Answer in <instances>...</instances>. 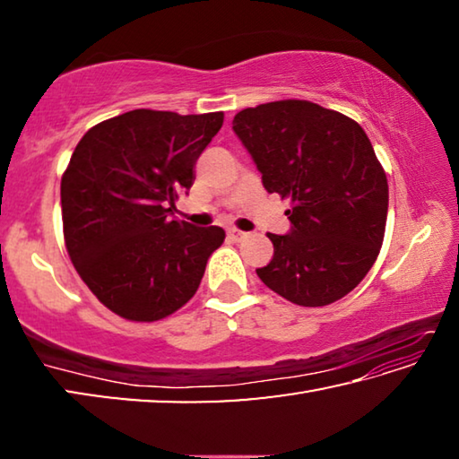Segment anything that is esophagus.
<instances>
[{
	"label": "esophagus",
	"mask_w": 459,
	"mask_h": 459,
	"mask_svg": "<svg viewBox=\"0 0 459 459\" xmlns=\"http://www.w3.org/2000/svg\"><path fill=\"white\" fill-rule=\"evenodd\" d=\"M229 237H230L232 240H243V238L247 237V232H245V230H238V229H230V230H229Z\"/></svg>",
	"instance_id": "34e87169"
}]
</instances>
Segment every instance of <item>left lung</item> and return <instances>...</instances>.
<instances>
[{"label": "left lung", "mask_w": 459, "mask_h": 459, "mask_svg": "<svg viewBox=\"0 0 459 459\" xmlns=\"http://www.w3.org/2000/svg\"><path fill=\"white\" fill-rule=\"evenodd\" d=\"M232 129L265 190L291 202L290 235L267 232L273 259L259 279L304 307L342 299L375 265L386 227V174L364 129L299 99L243 108Z\"/></svg>", "instance_id": "8db88e82"}]
</instances>
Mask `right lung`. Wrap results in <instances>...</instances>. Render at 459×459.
Returning a JSON list of instances; mask_svg holds the SVG:
<instances>
[{"label": "right lung", "mask_w": 459, "mask_h": 459, "mask_svg": "<svg viewBox=\"0 0 459 459\" xmlns=\"http://www.w3.org/2000/svg\"><path fill=\"white\" fill-rule=\"evenodd\" d=\"M224 113L135 108L97 123L62 174L65 245L92 295L129 322H158L196 293L221 227L172 221Z\"/></svg>", "instance_id": "right-lung-1"}]
</instances>
